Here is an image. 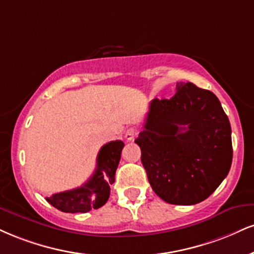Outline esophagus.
I'll use <instances>...</instances> for the list:
<instances>
[{
  "instance_id": "obj_1",
  "label": "esophagus",
  "mask_w": 254,
  "mask_h": 254,
  "mask_svg": "<svg viewBox=\"0 0 254 254\" xmlns=\"http://www.w3.org/2000/svg\"><path fill=\"white\" fill-rule=\"evenodd\" d=\"M137 135V130L135 129V127H129L127 131H125V139L129 142V140H132L133 138H135V136Z\"/></svg>"
}]
</instances>
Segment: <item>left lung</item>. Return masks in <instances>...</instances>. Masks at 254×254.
Segmentation results:
<instances>
[{"instance_id": "8db88e82", "label": "left lung", "mask_w": 254, "mask_h": 254, "mask_svg": "<svg viewBox=\"0 0 254 254\" xmlns=\"http://www.w3.org/2000/svg\"><path fill=\"white\" fill-rule=\"evenodd\" d=\"M138 138L152 190L172 204L206 200L231 169V124L213 92L177 82L170 99H152Z\"/></svg>"}]
</instances>
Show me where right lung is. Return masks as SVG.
I'll list each match as a JSON object with an SVG mask.
<instances>
[{
	"mask_svg": "<svg viewBox=\"0 0 254 254\" xmlns=\"http://www.w3.org/2000/svg\"><path fill=\"white\" fill-rule=\"evenodd\" d=\"M123 146L122 140H112L103 145L97 156V168L91 179L81 187L46 197L47 202L65 213H86L104 206L109 200L110 186L115 182L116 169Z\"/></svg>",
	"mask_w": 254,
	"mask_h": 254,
	"instance_id": "right-lung-1",
	"label": "right lung"
}]
</instances>
